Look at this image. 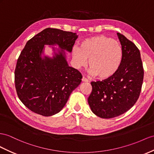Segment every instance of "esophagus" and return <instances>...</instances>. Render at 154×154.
Instances as JSON below:
<instances>
[{"mask_svg": "<svg viewBox=\"0 0 154 154\" xmlns=\"http://www.w3.org/2000/svg\"><path fill=\"white\" fill-rule=\"evenodd\" d=\"M82 82H88V80L87 79H86V77H83L82 78Z\"/></svg>", "mask_w": 154, "mask_h": 154, "instance_id": "esophagus-1", "label": "esophagus"}]
</instances>
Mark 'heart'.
Returning a JSON list of instances; mask_svg holds the SVG:
<instances>
[{
  "label": "heart",
  "mask_w": 154,
  "mask_h": 154,
  "mask_svg": "<svg viewBox=\"0 0 154 154\" xmlns=\"http://www.w3.org/2000/svg\"><path fill=\"white\" fill-rule=\"evenodd\" d=\"M72 57L77 68L87 64L90 73L100 79L105 80L115 75L123 59V50L117 41L105 35L94 36L82 41L79 48L72 51Z\"/></svg>",
  "instance_id": "heart-1"
}]
</instances>
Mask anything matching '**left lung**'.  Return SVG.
Returning a JSON list of instances; mask_svg holds the SVG:
<instances>
[{
  "label": "left lung",
  "mask_w": 154,
  "mask_h": 154,
  "mask_svg": "<svg viewBox=\"0 0 154 154\" xmlns=\"http://www.w3.org/2000/svg\"><path fill=\"white\" fill-rule=\"evenodd\" d=\"M123 50V59L115 75L91 82L88 98L92 111L102 118H112L127 112L137 102L141 91L144 69L137 47L123 34L117 33Z\"/></svg>",
  "instance_id": "obj_1"
}]
</instances>
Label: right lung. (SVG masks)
Wrapping results in <instances>:
<instances>
[{
	"instance_id": "add662e5",
	"label": "right lung",
	"mask_w": 154,
	"mask_h": 154,
	"mask_svg": "<svg viewBox=\"0 0 154 154\" xmlns=\"http://www.w3.org/2000/svg\"><path fill=\"white\" fill-rule=\"evenodd\" d=\"M76 33L47 28L27 42L17 59L15 86L19 100L31 111L43 116L60 112L82 75L69 67L62 52L42 58L44 45H56L72 52Z\"/></svg>"
}]
</instances>
